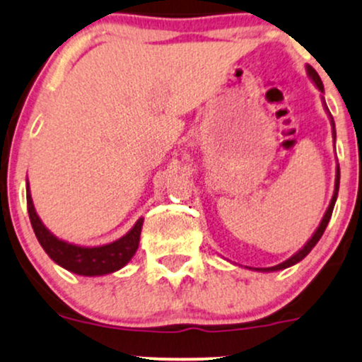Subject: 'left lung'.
I'll return each instance as SVG.
<instances>
[{"label":"left lung","mask_w":362,"mask_h":362,"mask_svg":"<svg viewBox=\"0 0 362 362\" xmlns=\"http://www.w3.org/2000/svg\"><path fill=\"white\" fill-rule=\"evenodd\" d=\"M306 73H308L310 80L313 81L315 85H317V88H318V90L322 91V93H323V83H322V80H320L318 73L315 71V69L311 68V66H306ZM322 102H323V107H325V110H327L328 117H330V124H332V136H334V143H335V122H334V117H332V114H330V112H328V107H327V103H325V98H323V97H322ZM339 184H340V168H339V165H337V170H335V189H334V195H332V201H330V204H328L327 211H325V214H323L322 221H320V224H318L317 231H315V233L311 235V238L308 240V242L305 243V247H303L301 250H298L296 253H294L293 257H289L288 260H284V262H282V264H277V265H274V267L257 269V271H262V272H274V271H282V269H288V267H291V265L298 264V262L305 259V257L308 255V253H310L311 250H313V247H315V245L318 243V240L322 238L323 231H325L327 224H328V221H330V218H332V211H334L335 201H337V194H339Z\"/></svg>","instance_id":"left-lung-1"}]
</instances>
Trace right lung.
Returning <instances> with one entry per match:
<instances>
[{"instance_id":"add662e5","label":"right lung","mask_w":362,"mask_h":362,"mask_svg":"<svg viewBox=\"0 0 362 362\" xmlns=\"http://www.w3.org/2000/svg\"><path fill=\"white\" fill-rule=\"evenodd\" d=\"M27 209L30 218L34 233L39 240L40 247L44 248L51 259L61 265L66 271L78 274V276H105V274L115 272L122 269L129 260L134 257L139 247L141 228H143V218L136 221L134 226L127 231L122 238L115 242L100 245V247H81V245L68 243L52 235L44 223L40 221L39 214L35 213L34 201L30 195V187L27 182Z\"/></svg>"}]
</instances>
